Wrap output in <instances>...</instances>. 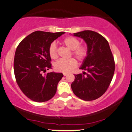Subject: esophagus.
Wrapping results in <instances>:
<instances>
[{"mask_svg": "<svg viewBox=\"0 0 132 132\" xmlns=\"http://www.w3.org/2000/svg\"><path fill=\"white\" fill-rule=\"evenodd\" d=\"M63 75H64V76H66L68 75V73H63Z\"/></svg>", "mask_w": 132, "mask_h": 132, "instance_id": "esophagus-1", "label": "esophagus"}]
</instances>
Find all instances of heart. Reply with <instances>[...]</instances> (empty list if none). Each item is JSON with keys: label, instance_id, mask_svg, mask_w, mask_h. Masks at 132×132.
Listing matches in <instances>:
<instances>
[{"label": "heart", "instance_id": "obj_1", "mask_svg": "<svg viewBox=\"0 0 132 132\" xmlns=\"http://www.w3.org/2000/svg\"><path fill=\"white\" fill-rule=\"evenodd\" d=\"M62 44L72 50L71 55L75 57L78 60L82 61L85 59L88 55V47L86 45H79L80 41L75 37L69 36L63 39ZM49 54L51 58L56 59L57 58V49L55 43L50 45L48 48ZM54 69L56 71L63 73L71 72L77 66V62L73 58L68 60H59L54 63Z\"/></svg>", "mask_w": 132, "mask_h": 132}]
</instances>
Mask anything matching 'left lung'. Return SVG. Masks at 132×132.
Segmentation results:
<instances>
[{
  "mask_svg": "<svg viewBox=\"0 0 132 132\" xmlns=\"http://www.w3.org/2000/svg\"><path fill=\"white\" fill-rule=\"evenodd\" d=\"M73 35L84 39L88 52L80 68L87 72L75 75L71 88L80 99L92 101L103 95L109 88L114 73V60L109 43L101 34L86 30Z\"/></svg>",
  "mask_w": 132,
  "mask_h": 132,
  "instance_id": "1",
  "label": "left lung"
}]
</instances>
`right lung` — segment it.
Here are the masks:
<instances>
[{
    "instance_id": "1",
    "label": "right lung",
    "mask_w": 132,
    "mask_h": 132,
    "mask_svg": "<svg viewBox=\"0 0 132 132\" xmlns=\"http://www.w3.org/2000/svg\"><path fill=\"white\" fill-rule=\"evenodd\" d=\"M63 34L37 31L25 37L17 47L13 62L16 80L23 93L32 101H47L56 94L63 75L44 73L52 69L49 46Z\"/></svg>"
}]
</instances>
